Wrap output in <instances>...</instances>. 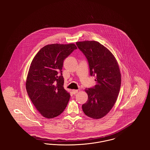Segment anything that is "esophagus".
<instances>
[{
	"label": "esophagus",
	"instance_id": "34e87169",
	"mask_svg": "<svg viewBox=\"0 0 150 150\" xmlns=\"http://www.w3.org/2000/svg\"><path fill=\"white\" fill-rule=\"evenodd\" d=\"M78 90H76V89H73V90H72V93H73V94H74L78 93Z\"/></svg>",
	"mask_w": 150,
	"mask_h": 150
}]
</instances>
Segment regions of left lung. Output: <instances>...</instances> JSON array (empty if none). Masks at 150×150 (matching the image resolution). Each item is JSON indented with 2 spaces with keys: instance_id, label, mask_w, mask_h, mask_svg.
<instances>
[{
  "instance_id": "obj_1",
  "label": "left lung",
  "mask_w": 150,
  "mask_h": 150,
  "mask_svg": "<svg viewBox=\"0 0 150 150\" xmlns=\"http://www.w3.org/2000/svg\"><path fill=\"white\" fill-rule=\"evenodd\" d=\"M79 49L86 57L90 75L96 76V85L86 88L88 98L82 105L84 114L94 119H100L114 106L121 86V73L113 54L96 41L76 43Z\"/></svg>"
}]
</instances>
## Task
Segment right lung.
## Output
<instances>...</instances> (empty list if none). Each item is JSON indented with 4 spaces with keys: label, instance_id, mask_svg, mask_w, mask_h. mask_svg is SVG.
Returning a JSON list of instances; mask_svg holds the SVG:
<instances>
[{
    "label": "right lung",
    "instance_id": "add662e5",
    "mask_svg": "<svg viewBox=\"0 0 150 150\" xmlns=\"http://www.w3.org/2000/svg\"><path fill=\"white\" fill-rule=\"evenodd\" d=\"M77 49L75 44H48L33 59L26 81L29 98L43 117L52 119L62 113L70 94L64 89V59Z\"/></svg>",
    "mask_w": 150,
    "mask_h": 150
}]
</instances>
